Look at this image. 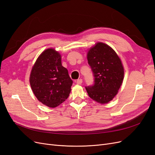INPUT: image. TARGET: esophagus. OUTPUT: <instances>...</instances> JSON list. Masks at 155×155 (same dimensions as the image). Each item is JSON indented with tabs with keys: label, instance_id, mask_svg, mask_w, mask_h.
<instances>
[{
	"label": "esophagus",
	"instance_id": "1",
	"mask_svg": "<svg viewBox=\"0 0 155 155\" xmlns=\"http://www.w3.org/2000/svg\"><path fill=\"white\" fill-rule=\"evenodd\" d=\"M76 84H78V85H81V84L83 83V81L81 79H78V80L76 81Z\"/></svg>",
	"mask_w": 155,
	"mask_h": 155
}]
</instances>
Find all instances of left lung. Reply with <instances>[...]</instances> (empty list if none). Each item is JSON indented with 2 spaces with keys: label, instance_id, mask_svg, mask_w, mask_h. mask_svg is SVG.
Returning <instances> with one entry per match:
<instances>
[{
  "label": "left lung",
  "instance_id": "1",
  "mask_svg": "<svg viewBox=\"0 0 155 155\" xmlns=\"http://www.w3.org/2000/svg\"><path fill=\"white\" fill-rule=\"evenodd\" d=\"M87 60L94 76V84L85 88L91 99L104 104L117 94L123 82L124 70L114 50L97 43L88 51Z\"/></svg>",
  "mask_w": 155,
  "mask_h": 155
}]
</instances>
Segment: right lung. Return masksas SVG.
Masks as SVG:
<instances>
[{
	"label": "right lung",
	"instance_id": "add662e5",
	"mask_svg": "<svg viewBox=\"0 0 155 155\" xmlns=\"http://www.w3.org/2000/svg\"><path fill=\"white\" fill-rule=\"evenodd\" d=\"M30 83L37 100L54 108L67 99L73 81L68 70L62 66L61 55L49 48L37 59L31 69Z\"/></svg>",
	"mask_w": 155,
	"mask_h": 155
}]
</instances>
